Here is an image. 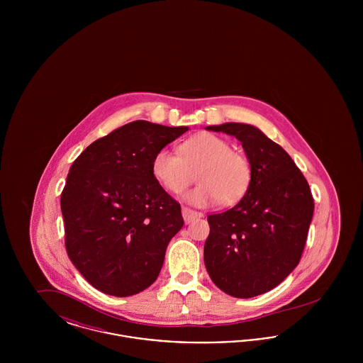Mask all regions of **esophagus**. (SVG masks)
Returning a JSON list of instances; mask_svg holds the SVG:
<instances>
[{
	"label": "esophagus",
	"instance_id": "34e87169",
	"mask_svg": "<svg viewBox=\"0 0 363 363\" xmlns=\"http://www.w3.org/2000/svg\"><path fill=\"white\" fill-rule=\"evenodd\" d=\"M182 216H184L185 223L189 225L193 220L201 218V213L197 212V211H193V209H190V208L184 207L182 208Z\"/></svg>",
	"mask_w": 363,
	"mask_h": 363
}]
</instances>
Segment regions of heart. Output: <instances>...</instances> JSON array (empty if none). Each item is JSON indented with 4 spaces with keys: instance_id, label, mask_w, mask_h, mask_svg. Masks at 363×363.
<instances>
[{
    "instance_id": "1",
    "label": "heart",
    "mask_w": 363,
    "mask_h": 363,
    "mask_svg": "<svg viewBox=\"0 0 363 363\" xmlns=\"http://www.w3.org/2000/svg\"><path fill=\"white\" fill-rule=\"evenodd\" d=\"M197 173L199 185L185 200L196 207L216 203L231 206L237 203L250 184L249 160L225 138L213 133H200L179 145V154L160 150L152 160L156 181L170 193L178 194L189 186Z\"/></svg>"
}]
</instances>
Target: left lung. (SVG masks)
Listing matches in <instances>:
<instances>
[{
    "mask_svg": "<svg viewBox=\"0 0 363 363\" xmlns=\"http://www.w3.org/2000/svg\"><path fill=\"white\" fill-rule=\"evenodd\" d=\"M241 141L252 177L241 201L208 216L204 262L212 281L235 298L275 289L298 265L314 201L291 156L253 125L207 126Z\"/></svg>",
    "mask_w": 363,
    "mask_h": 363,
    "instance_id": "obj_1",
    "label": "left lung"
}]
</instances>
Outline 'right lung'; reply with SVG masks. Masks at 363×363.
Returning <instances> with one entry per match:
<instances>
[{
    "label": "right lung",
    "mask_w": 363,
    "mask_h": 363,
    "mask_svg": "<svg viewBox=\"0 0 363 363\" xmlns=\"http://www.w3.org/2000/svg\"><path fill=\"white\" fill-rule=\"evenodd\" d=\"M188 129L129 122L73 162L61 194L65 247L99 291L129 296L159 277L184 219L181 206L156 181L152 160Z\"/></svg>",
    "instance_id": "obj_1"
}]
</instances>
